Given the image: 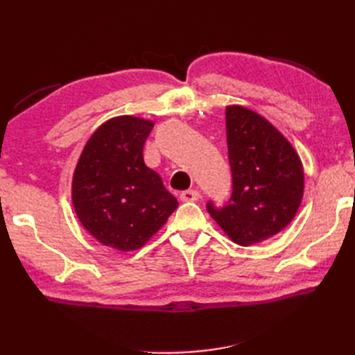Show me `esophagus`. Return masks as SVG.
<instances>
[{
	"label": "esophagus",
	"mask_w": 355,
	"mask_h": 355,
	"mask_svg": "<svg viewBox=\"0 0 355 355\" xmlns=\"http://www.w3.org/2000/svg\"><path fill=\"white\" fill-rule=\"evenodd\" d=\"M180 199H182L183 202H197L200 199V192L196 191V189L183 191L182 194H180Z\"/></svg>",
	"instance_id": "34e87169"
}]
</instances>
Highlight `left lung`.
<instances>
[{
	"label": "left lung",
	"instance_id": "obj_1",
	"mask_svg": "<svg viewBox=\"0 0 355 355\" xmlns=\"http://www.w3.org/2000/svg\"><path fill=\"white\" fill-rule=\"evenodd\" d=\"M233 191L225 207L208 202L211 218L233 243L252 245L290 224L304 196V167L280 131L255 111L225 107Z\"/></svg>",
	"mask_w": 355,
	"mask_h": 355
}]
</instances>
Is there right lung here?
<instances>
[{"instance_id": "right-lung-1", "label": "right lung", "mask_w": 355, "mask_h": 355, "mask_svg": "<svg viewBox=\"0 0 355 355\" xmlns=\"http://www.w3.org/2000/svg\"><path fill=\"white\" fill-rule=\"evenodd\" d=\"M153 122L135 116L106 120L83 148L71 182V202L83 227L103 245L141 249L178 202L144 163Z\"/></svg>"}]
</instances>
